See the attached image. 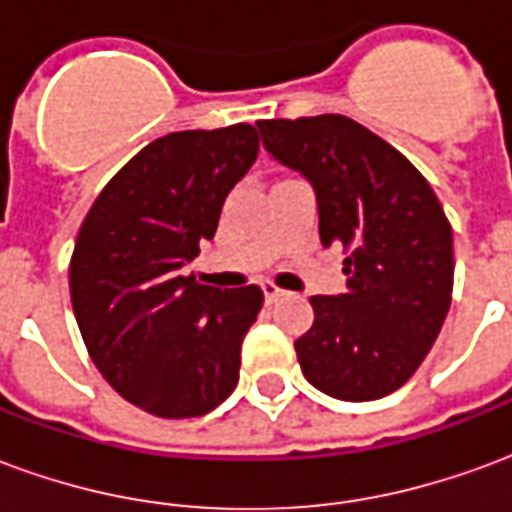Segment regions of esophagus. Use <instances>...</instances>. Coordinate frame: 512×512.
<instances>
[{"label": "esophagus", "instance_id": "obj_1", "mask_svg": "<svg viewBox=\"0 0 512 512\" xmlns=\"http://www.w3.org/2000/svg\"><path fill=\"white\" fill-rule=\"evenodd\" d=\"M263 296H266V301L271 304V301H277L279 296H282V288H277L274 282H263Z\"/></svg>", "mask_w": 512, "mask_h": 512}]
</instances>
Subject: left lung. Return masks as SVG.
<instances>
[{"label":"left lung","mask_w":512,"mask_h":512,"mask_svg":"<svg viewBox=\"0 0 512 512\" xmlns=\"http://www.w3.org/2000/svg\"><path fill=\"white\" fill-rule=\"evenodd\" d=\"M268 156L315 191L323 246H343L345 290L312 296L301 373L337 400L395 392L428 356L452 299V227L406 156L343 115L260 120Z\"/></svg>","instance_id":"left-lung-1"}]
</instances>
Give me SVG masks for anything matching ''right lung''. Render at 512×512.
<instances>
[{
  "instance_id": "obj_1",
  "label": "right lung",
  "mask_w": 512,
  "mask_h": 512,
  "mask_svg": "<svg viewBox=\"0 0 512 512\" xmlns=\"http://www.w3.org/2000/svg\"><path fill=\"white\" fill-rule=\"evenodd\" d=\"M255 158L246 123L161 136L106 183L79 230L71 304L84 345L117 395L156 417H202L238 384L263 290L222 293L183 268Z\"/></svg>"
}]
</instances>
